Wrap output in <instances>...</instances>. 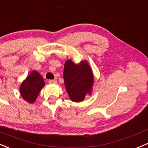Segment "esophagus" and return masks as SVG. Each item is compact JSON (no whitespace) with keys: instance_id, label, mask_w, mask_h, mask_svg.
<instances>
[{"instance_id":"obj_1","label":"esophagus","mask_w":148,"mask_h":148,"mask_svg":"<svg viewBox=\"0 0 148 148\" xmlns=\"http://www.w3.org/2000/svg\"><path fill=\"white\" fill-rule=\"evenodd\" d=\"M49 83L50 84H55V83H57V80H49Z\"/></svg>"}]
</instances>
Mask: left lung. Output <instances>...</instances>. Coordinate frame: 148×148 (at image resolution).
<instances>
[{
  "mask_svg": "<svg viewBox=\"0 0 148 148\" xmlns=\"http://www.w3.org/2000/svg\"><path fill=\"white\" fill-rule=\"evenodd\" d=\"M63 77L66 90L73 101H82L86 95L91 93L94 79L91 68L86 61L76 65L68 60L65 63Z\"/></svg>",
  "mask_w": 148,
  "mask_h": 148,
  "instance_id": "obj_1",
  "label": "left lung"
}]
</instances>
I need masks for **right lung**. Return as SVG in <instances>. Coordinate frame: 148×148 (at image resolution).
Masks as SVG:
<instances>
[{
    "label": "right lung",
    "instance_id": "right-lung-1",
    "mask_svg": "<svg viewBox=\"0 0 148 148\" xmlns=\"http://www.w3.org/2000/svg\"><path fill=\"white\" fill-rule=\"evenodd\" d=\"M45 86L43 77L37 71H32L23 81L20 86V93L25 101L34 103L36 101L39 91Z\"/></svg>",
    "mask_w": 148,
    "mask_h": 148
}]
</instances>
